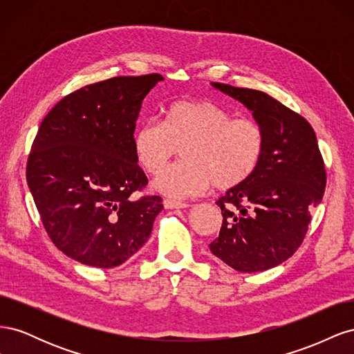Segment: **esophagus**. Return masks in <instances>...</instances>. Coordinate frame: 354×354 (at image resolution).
<instances>
[{
    "label": "esophagus",
    "mask_w": 354,
    "mask_h": 354,
    "mask_svg": "<svg viewBox=\"0 0 354 354\" xmlns=\"http://www.w3.org/2000/svg\"><path fill=\"white\" fill-rule=\"evenodd\" d=\"M164 207L167 209H183L187 208L189 205L185 202H180V201H173V199H165L164 201Z\"/></svg>",
    "instance_id": "1"
}]
</instances>
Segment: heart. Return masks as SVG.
<instances>
[{"instance_id":"obj_1","label":"heart","mask_w":354,"mask_h":354,"mask_svg":"<svg viewBox=\"0 0 354 354\" xmlns=\"http://www.w3.org/2000/svg\"><path fill=\"white\" fill-rule=\"evenodd\" d=\"M264 131L252 120H233L230 112L208 100H178L164 122L147 121L133 136L138 165L158 174L183 151V160L165 168L155 181L159 194L185 199L212 185L232 189L245 183L264 153Z\"/></svg>"}]
</instances>
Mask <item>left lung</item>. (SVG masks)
<instances>
[{
    "mask_svg": "<svg viewBox=\"0 0 354 354\" xmlns=\"http://www.w3.org/2000/svg\"><path fill=\"white\" fill-rule=\"evenodd\" d=\"M211 85L252 112L266 143L255 173L216 202L223 224L209 250L234 270L263 272L301 245L310 211L324 198V159L313 128L301 115L259 90Z\"/></svg>",
    "mask_w": 354,
    "mask_h": 354,
    "instance_id": "obj_1",
    "label": "left lung"
}]
</instances>
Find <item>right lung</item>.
Returning a JSON list of instances; mask_svg holds the SVG:
<instances>
[{
    "label": "right lung",
    "mask_w": 354,
    "mask_h": 354,
    "mask_svg": "<svg viewBox=\"0 0 354 354\" xmlns=\"http://www.w3.org/2000/svg\"><path fill=\"white\" fill-rule=\"evenodd\" d=\"M162 80L149 73L87 85L41 122L26 180L50 239L71 259L112 269L151 236L164 207L159 196H133L147 185L133 136L143 99Z\"/></svg>",
    "instance_id": "obj_1"
}]
</instances>
